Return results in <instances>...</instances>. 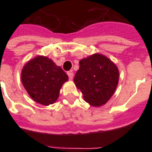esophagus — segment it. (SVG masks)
<instances>
[{
    "label": "esophagus",
    "mask_w": 152,
    "mask_h": 152,
    "mask_svg": "<svg viewBox=\"0 0 152 152\" xmlns=\"http://www.w3.org/2000/svg\"><path fill=\"white\" fill-rule=\"evenodd\" d=\"M67 76L69 77L70 80H72L73 78V72L72 71H70V72H67Z\"/></svg>",
    "instance_id": "obj_1"
}]
</instances>
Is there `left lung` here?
<instances>
[{"label": "left lung", "mask_w": 152, "mask_h": 152, "mask_svg": "<svg viewBox=\"0 0 152 152\" xmlns=\"http://www.w3.org/2000/svg\"><path fill=\"white\" fill-rule=\"evenodd\" d=\"M119 80L117 66L107 57L93 54L80 61L74 82L86 102L99 107L108 101L116 89Z\"/></svg>", "instance_id": "obj_1"}]
</instances>
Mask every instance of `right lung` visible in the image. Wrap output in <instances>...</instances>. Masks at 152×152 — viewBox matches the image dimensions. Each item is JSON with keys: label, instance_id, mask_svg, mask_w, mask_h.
Segmentation results:
<instances>
[{"label": "right lung", "instance_id": "1", "mask_svg": "<svg viewBox=\"0 0 152 152\" xmlns=\"http://www.w3.org/2000/svg\"><path fill=\"white\" fill-rule=\"evenodd\" d=\"M21 79L31 99L48 106L58 99L60 89L68 76L49 58L38 56L23 66Z\"/></svg>", "mask_w": 152, "mask_h": 152}]
</instances>
